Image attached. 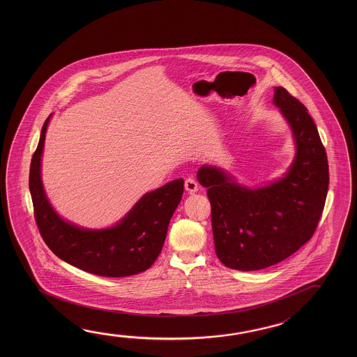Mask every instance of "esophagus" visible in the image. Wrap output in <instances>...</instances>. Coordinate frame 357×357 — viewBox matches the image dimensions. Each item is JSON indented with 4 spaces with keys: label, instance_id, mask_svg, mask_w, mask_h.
Returning a JSON list of instances; mask_svg holds the SVG:
<instances>
[{
    "label": "esophagus",
    "instance_id": "1",
    "mask_svg": "<svg viewBox=\"0 0 357 357\" xmlns=\"http://www.w3.org/2000/svg\"><path fill=\"white\" fill-rule=\"evenodd\" d=\"M184 187H185V190H187L188 193H195V192H198L199 189L198 183L194 181L193 178L185 179Z\"/></svg>",
    "mask_w": 357,
    "mask_h": 357
}]
</instances>
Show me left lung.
I'll use <instances>...</instances> for the list:
<instances>
[{"label":"left lung","mask_w":357,"mask_h":357,"mask_svg":"<svg viewBox=\"0 0 357 357\" xmlns=\"http://www.w3.org/2000/svg\"><path fill=\"white\" fill-rule=\"evenodd\" d=\"M273 103L295 144L282 176L249 188L215 165L197 174L211 200L216 255L230 269H265L298 252L315 233L328 195V157L306 107L282 87L274 88Z\"/></svg>","instance_id":"obj_1"}]
</instances>
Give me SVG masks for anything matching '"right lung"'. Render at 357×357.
Masks as SVG:
<instances>
[{
  "label": "right lung",
  "instance_id": "add662e5",
  "mask_svg": "<svg viewBox=\"0 0 357 357\" xmlns=\"http://www.w3.org/2000/svg\"><path fill=\"white\" fill-rule=\"evenodd\" d=\"M51 117L42 127L29 168V193L45 243L61 260L91 274L123 278L149 269L162 252L184 181L179 178L144 194L111 228L87 229L67 222L53 209L42 183V153Z\"/></svg>",
  "mask_w": 357,
  "mask_h": 357
}]
</instances>
